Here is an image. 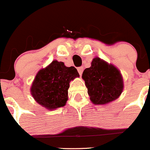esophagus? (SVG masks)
<instances>
[{
    "label": "esophagus",
    "instance_id": "obj_1",
    "mask_svg": "<svg viewBox=\"0 0 150 150\" xmlns=\"http://www.w3.org/2000/svg\"><path fill=\"white\" fill-rule=\"evenodd\" d=\"M83 70H84V69H83V67H78L77 71H78V72H79V75H82V74H83Z\"/></svg>",
    "mask_w": 150,
    "mask_h": 150
}]
</instances>
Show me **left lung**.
<instances>
[{
    "label": "left lung",
    "instance_id": "1",
    "mask_svg": "<svg viewBox=\"0 0 150 150\" xmlns=\"http://www.w3.org/2000/svg\"><path fill=\"white\" fill-rule=\"evenodd\" d=\"M82 77L95 104H105L114 100L123 90L122 77L119 70L99 58L93 59L91 66L85 69Z\"/></svg>",
    "mask_w": 150,
    "mask_h": 150
}]
</instances>
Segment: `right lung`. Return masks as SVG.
I'll use <instances>...</instances> for the list:
<instances>
[{
    "label": "right lung",
    "instance_id": "add662e5",
    "mask_svg": "<svg viewBox=\"0 0 150 150\" xmlns=\"http://www.w3.org/2000/svg\"><path fill=\"white\" fill-rule=\"evenodd\" d=\"M77 76L79 75L74 67H67L63 62L53 61L38 73L30 92L36 101L47 109L64 107L68 98L69 83Z\"/></svg>",
    "mask_w": 150,
    "mask_h": 150
}]
</instances>
